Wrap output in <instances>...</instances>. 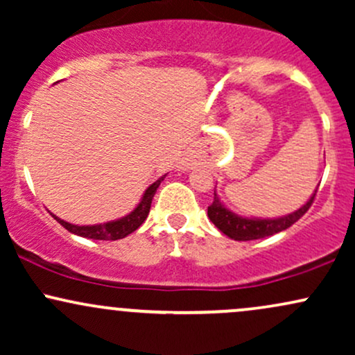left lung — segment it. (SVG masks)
Returning a JSON list of instances; mask_svg holds the SVG:
<instances>
[{"label": "left lung", "instance_id": "obj_1", "mask_svg": "<svg viewBox=\"0 0 355 355\" xmlns=\"http://www.w3.org/2000/svg\"><path fill=\"white\" fill-rule=\"evenodd\" d=\"M317 193V190H315ZM315 193L312 195L311 200H309L305 205L300 207L299 210L292 211V214L285 215V217L280 218H245L240 217V215L234 214L229 209H225L217 193H214V202L209 207V218L214 222V225L225 234L227 237L239 240V242H247V240H257L268 237V235L279 234L285 229H288L291 225L299 220L302 215L311 209L313 198H315Z\"/></svg>", "mask_w": 355, "mask_h": 355}]
</instances>
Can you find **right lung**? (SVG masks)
Masks as SVG:
<instances>
[{
    "instance_id": "add662e5",
    "label": "right lung",
    "mask_w": 355,
    "mask_h": 355,
    "mask_svg": "<svg viewBox=\"0 0 355 355\" xmlns=\"http://www.w3.org/2000/svg\"><path fill=\"white\" fill-rule=\"evenodd\" d=\"M164 178H165V175L162 178H158L155 183H152V185L145 190L144 197H141V200L137 205V209L123 218L113 220V222H107V223H100V225H73V223L64 222V220L55 217V215H53V217L58 220L61 225H63L68 232H71V234H75V235H80V237H87V239H93V240L125 239L126 235H130L132 232H135L138 227L145 222L146 217H148L153 195Z\"/></svg>"
}]
</instances>
